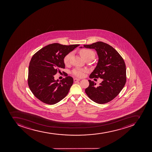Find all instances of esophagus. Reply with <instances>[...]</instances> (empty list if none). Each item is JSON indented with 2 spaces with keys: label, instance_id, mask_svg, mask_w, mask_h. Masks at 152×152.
<instances>
[{
  "label": "esophagus",
  "instance_id": "obj_1",
  "mask_svg": "<svg viewBox=\"0 0 152 152\" xmlns=\"http://www.w3.org/2000/svg\"><path fill=\"white\" fill-rule=\"evenodd\" d=\"M73 81H74V82L76 83V82H78V81H80V79H77V78H74V80H73Z\"/></svg>",
  "mask_w": 152,
  "mask_h": 152
}]
</instances>
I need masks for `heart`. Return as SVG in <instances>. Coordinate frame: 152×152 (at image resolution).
I'll list each match as a JSON object with an SVG mask.
<instances>
[{
	"label": "heart",
	"mask_w": 152,
	"mask_h": 152,
	"mask_svg": "<svg viewBox=\"0 0 152 152\" xmlns=\"http://www.w3.org/2000/svg\"><path fill=\"white\" fill-rule=\"evenodd\" d=\"M80 53L83 59H86L87 58L93 59L95 56L94 51L88 48H83L80 50ZM72 55V53H70L67 54L64 58V62L65 65H67L70 61V58ZM87 69H80V68H76L72 71V74L74 76L78 78H82L85 76V73L87 72Z\"/></svg>",
	"instance_id": "obj_1"
}]
</instances>
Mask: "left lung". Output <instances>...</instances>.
I'll use <instances>...</instances> for the list:
<instances>
[{"mask_svg":"<svg viewBox=\"0 0 152 152\" xmlns=\"http://www.w3.org/2000/svg\"><path fill=\"white\" fill-rule=\"evenodd\" d=\"M83 46L95 49L99 56L97 66L89 77L103 79L99 86H96L94 81L89 80V85L85 92L94 102L99 104L107 103L117 97L125 86L126 82L125 62L118 52L106 43L100 41Z\"/></svg>","mask_w":152,"mask_h":152,"instance_id":"obj_1","label":"left lung"}]
</instances>
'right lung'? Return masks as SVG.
<instances>
[{
    "label": "right lung",
    "mask_w": 152,
    "mask_h": 152,
    "mask_svg": "<svg viewBox=\"0 0 152 152\" xmlns=\"http://www.w3.org/2000/svg\"><path fill=\"white\" fill-rule=\"evenodd\" d=\"M79 45L53 43L33 55L28 66V83L31 92L42 102L54 104L67 95L73 83L72 77L66 76L58 82L54 75L65 69V56Z\"/></svg>",
    "instance_id": "obj_1"
}]
</instances>
